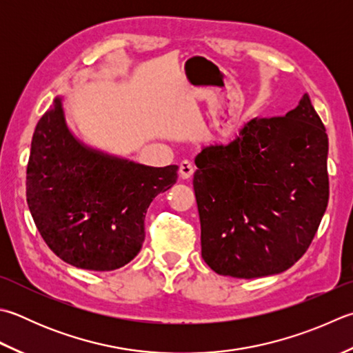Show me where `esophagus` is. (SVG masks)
I'll return each mask as SVG.
<instances>
[{"label": "esophagus", "instance_id": "34e87169", "mask_svg": "<svg viewBox=\"0 0 353 353\" xmlns=\"http://www.w3.org/2000/svg\"><path fill=\"white\" fill-rule=\"evenodd\" d=\"M179 174H181L182 179H191L192 174H194V167H192V163L188 161H183L179 165Z\"/></svg>", "mask_w": 353, "mask_h": 353}]
</instances>
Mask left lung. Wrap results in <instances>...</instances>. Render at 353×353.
I'll return each mask as SVG.
<instances>
[{
	"label": "left lung",
	"instance_id": "left-lung-1",
	"mask_svg": "<svg viewBox=\"0 0 353 353\" xmlns=\"http://www.w3.org/2000/svg\"><path fill=\"white\" fill-rule=\"evenodd\" d=\"M329 141L303 94L279 117L245 123L196 157L202 257L234 279L280 274L312 243L329 200Z\"/></svg>",
	"mask_w": 353,
	"mask_h": 353
}]
</instances>
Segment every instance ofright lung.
Listing matches in <instances>:
<instances>
[{"label":"right lung","instance_id":"1","mask_svg":"<svg viewBox=\"0 0 353 353\" xmlns=\"http://www.w3.org/2000/svg\"><path fill=\"white\" fill-rule=\"evenodd\" d=\"M177 165L154 168L103 154L70 133L62 99L38 121L26 196L47 246L65 263L113 271L139 254L145 214L177 181Z\"/></svg>","mask_w":353,"mask_h":353}]
</instances>
